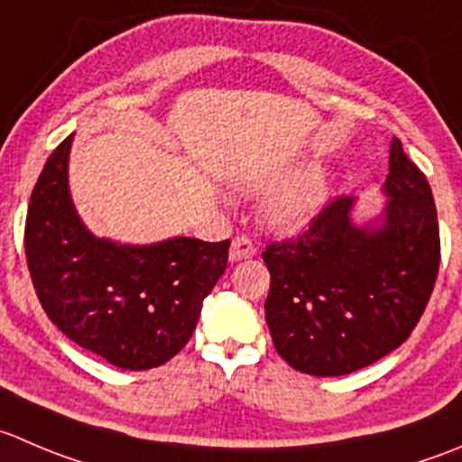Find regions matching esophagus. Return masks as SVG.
Here are the masks:
<instances>
[{
	"label": "esophagus",
	"instance_id": "esophagus-1",
	"mask_svg": "<svg viewBox=\"0 0 462 462\" xmlns=\"http://www.w3.org/2000/svg\"><path fill=\"white\" fill-rule=\"evenodd\" d=\"M254 253H257V248H254V244L248 239V236H235V239H232V245H230L232 263L241 262V259H250Z\"/></svg>",
	"mask_w": 462,
	"mask_h": 462
}]
</instances>
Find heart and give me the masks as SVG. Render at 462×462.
Returning <instances> with one entry per match:
<instances>
[{"instance_id": "obj_1", "label": "heart", "mask_w": 462, "mask_h": 462, "mask_svg": "<svg viewBox=\"0 0 462 462\" xmlns=\"http://www.w3.org/2000/svg\"><path fill=\"white\" fill-rule=\"evenodd\" d=\"M275 182H259L257 189H271ZM331 196V182L322 171H307L286 182L263 205V218L268 226L282 232L304 230Z\"/></svg>"}]
</instances>
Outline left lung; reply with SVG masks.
Returning <instances> with one entry per match:
<instances>
[{
	"label": "left lung",
	"mask_w": 462,
	"mask_h": 462,
	"mask_svg": "<svg viewBox=\"0 0 462 462\" xmlns=\"http://www.w3.org/2000/svg\"><path fill=\"white\" fill-rule=\"evenodd\" d=\"M388 196L370 221L356 200H331L298 239L266 245L271 273L263 309L275 350L291 368L340 377L391 355L424 313L440 266L431 187L391 142Z\"/></svg>",
	"instance_id": "8db88e82"
}]
</instances>
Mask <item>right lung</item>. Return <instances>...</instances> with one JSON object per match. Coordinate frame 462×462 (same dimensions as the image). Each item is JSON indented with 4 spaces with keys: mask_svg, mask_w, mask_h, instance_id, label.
<instances>
[{
    "mask_svg": "<svg viewBox=\"0 0 462 462\" xmlns=\"http://www.w3.org/2000/svg\"><path fill=\"white\" fill-rule=\"evenodd\" d=\"M71 140L49 155L31 194L24 250L35 293L76 345L122 370L158 368L194 334L230 239L131 245L92 235L71 203Z\"/></svg>",
    "mask_w": 462,
    "mask_h": 462,
    "instance_id": "obj_1",
    "label": "right lung"
}]
</instances>
